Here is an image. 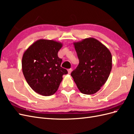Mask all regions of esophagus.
I'll return each instance as SVG.
<instances>
[{
	"label": "esophagus",
	"mask_w": 134,
	"mask_h": 134,
	"mask_svg": "<svg viewBox=\"0 0 134 134\" xmlns=\"http://www.w3.org/2000/svg\"><path fill=\"white\" fill-rule=\"evenodd\" d=\"M71 70H72V69H68V74H70L71 73Z\"/></svg>",
	"instance_id": "esophagus-1"
}]
</instances>
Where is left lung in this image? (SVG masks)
Wrapping results in <instances>:
<instances>
[{
    "label": "left lung",
    "instance_id": "8db88e82",
    "mask_svg": "<svg viewBox=\"0 0 134 134\" xmlns=\"http://www.w3.org/2000/svg\"><path fill=\"white\" fill-rule=\"evenodd\" d=\"M79 60L71 75L78 90L85 94H94L106 83L112 69L110 51L93 37L73 42Z\"/></svg>",
    "mask_w": 134,
    "mask_h": 134
}]
</instances>
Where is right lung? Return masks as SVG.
Returning <instances> with one entry per match:
<instances>
[{
	"label": "right lung",
	"mask_w": 134,
	"mask_h": 134,
	"mask_svg": "<svg viewBox=\"0 0 134 134\" xmlns=\"http://www.w3.org/2000/svg\"><path fill=\"white\" fill-rule=\"evenodd\" d=\"M63 43L40 39L24 52L22 68L24 76L35 92L44 96L54 94L58 91L63 75L68 74L61 67L62 59L58 53Z\"/></svg>",
	"instance_id": "obj_1"
}]
</instances>
